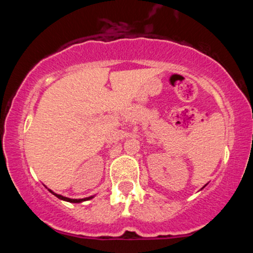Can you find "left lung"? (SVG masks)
Listing matches in <instances>:
<instances>
[{
	"mask_svg": "<svg viewBox=\"0 0 253 253\" xmlns=\"http://www.w3.org/2000/svg\"><path fill=\"white\" fill-rule=\"evenodd\" d=\"M206 185H207V184H206ZM206 185H205V187H206Z\"/></svg>",
	"mask_w": 253,
	"mask_h": 253,
	"instance_id": "1",
	"label": "left lung"
}]
</instances>
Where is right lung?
Segmentation results:
<instances>
[{"label": "right lung", "instance_id": "add662e5", "mask_svg": "<svg viewBox=\"0 0 253 253\" xmlns=\"http://www.w3.org/2000/svg\"><path fill=\"white\" fill-rule=\"evenodd\" d=\"M48 190H50V189H48ZM50 193L53 194L54 196H57L58 199L63 200V201H68V202H71V203H80V202H83V201H88V200L92 199V197H94V196H89V197H85V199H69V197L62 196V195H59V194L53 193V191H52V190H50Z\"/></svg>", "mask_w": 253, "mask_h": 253}]
</instances>
